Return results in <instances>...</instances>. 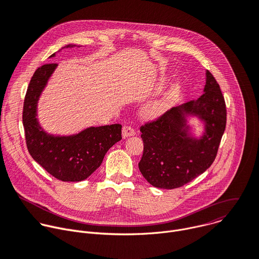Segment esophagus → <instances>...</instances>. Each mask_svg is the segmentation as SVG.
<instances>
[{"label": "esophagus", "instance_id": "34e87169", "mask_svg": "<svg viewBox=\"0 0 259 259\" xmlns=\"http://www.w3.org/2000/svg\"><path fill=\"white\" fill-rule=\"evenodd\" d=\"M122 133L124 137H128V136H133L135 134V130L129 126V125H125L122 129Z\"/></svg>", "mask_w": 259, "mask_h": 259}]
</instances>
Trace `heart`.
Masks as SVG:
<instances>
[{"instance_id": "b5f03b06", "label": "heart", "mask_w": 259, "mask_h": 259, "mask_svg": "<svg viewBox=\"0 0 259 259\" xmlns=\"http://www.w3.org/2000/svg\"><path fill=\"white\" fill-rule=\"evenodd\" d=\"M162 106H163V102H157V103H155V104L152 106V113H154V114L159 113L160 110H161V108H162Z\"/></svg>"}]
</instances>
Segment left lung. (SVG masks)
I'll return each instance as SVG.
<instances>
[{
	"label": "left lung",
	"instance_id": "left-lung-1",
	"mask_svg": "<svg viewBox=\"0 0 259 259\" xmlns=\"http://www.w3.org/2000/svg\"><path fill=\"white\" fill-rule=\"evenodd\" d=\"M204 94L173 107L140 126L143 154L138 163L142 176L152 186L172 190L204 173L214 162L227 125L225 97L207 70ZM198 114L206 124L199 141L187 134L184 113Z\"/></svg>",
	"mask_w": 259,
	"mask_h": 259
}]
</instances>
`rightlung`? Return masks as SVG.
Here are the masks:
<instances>
[{"label": "right lung", "instance_id": "1", "mask_svg": "<svg viewBox=\"0 0 259 259\" xmlns=\"http://www.w3.org/2000/svg\"><path fill=\"white\" fill-rule=\"evenodd\" d=\"M56 66L54 62L45 63L35 69L30 79L22 109L25 142L32 159L53 177L62 181H81L101 165L106 152L122 139V125L91 127L67 137L45 133L35 118L36 102Z\"/></svg>", "mask_w": 259, "mask_h": 259}]
</instances>
